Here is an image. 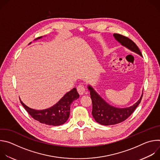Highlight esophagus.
Returning <instances> with one entry per match:
<instances>
[{
  "label": "esophagus",
  "mask_w": 160,
  "mask_h": 160,
  "mask_svg": "<svg viewBox=\"0 0 160 160\" xmlns=\"http://www.w3.org/2000/svg\"><path fill=\"white\" fill-rule=\"evenodd\" d=\"M77 89L78 92V94H79L80 95H83V94L85 93V87L83 86V85H79V86H78L77 88Z\"/></svg>",
  "instance_id": "obj_1"
}]
</instances>
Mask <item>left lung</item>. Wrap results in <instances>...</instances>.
Segmentation results:
<instances>
[{
	"mask_svg": "<svg viewBox=\"0 0 160 160\" xmlns=\"http://www.w3.org/2000/svg\"><path fill=\"white\" fill-rule=\"evenodd\" d=\"M114 37L123 45L131 51L142 56L141 52L137 45L127 37L118 33H114ZM90 95L92 102V114L96 121L102 125H115L127 120L140 104V99L134 105L127 108H117L106 102L90 86H88Z\"/></svg>",
	"mask_w": 160,
	"mask_h": 160,
	"instance_id": "obj_1",
	"label": "left lung"
}]
</instances>
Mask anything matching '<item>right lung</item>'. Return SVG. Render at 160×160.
<instances>
[{
  "instance_id": "1",
  "label": "right lung",
  "mask_w": 160,
  "mask_h": 160,
  "mask_svg": "<svg viewBox=\"0 0 160 160\" xmlns=\"http://www.w3.org/2000/svg\"><path fill=\"white\" fill-rule=\"evenodd\" d=\"M78 98L79 94L76 88H73L70 92H67L54 106L46 109L35 110L28 108L21 101L20 102L34 120L48 125L58 126L67 121L70 116L71 104Z\"/></svg>"
}]
</instances>
